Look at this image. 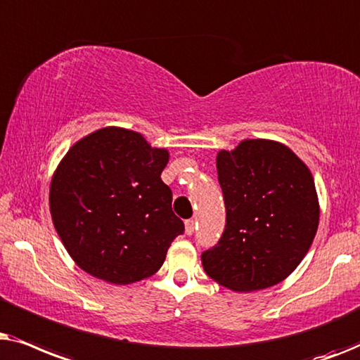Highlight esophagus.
Returning <instances> with one entry per match:
<instances>
[{"label": "esophagus", "mask_w": 360, "mask_h": 360, "mask_svg": "<svg viewBox=\"0 0 360 360\" xmlns=\"http://www.w3.org/2000/svg\"><path fill=\"white\" fill-rule=\"evenodd\" d=\"M194 229H195V222H194V220H193V219L186 220V233H188V236H193Z\"/></svg>", "instance_id": "obj_1"}]
</instances>
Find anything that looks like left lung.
Here are the masks:
<instances>
[{"instance_id":"1","label":"left lung","mask_w":360,"mask_h":360,"mask_svg":"<svg viewBox=\"0 0 360 360\" xmlns=\"http://www.w3.org/2000/svg\"><path fill=\"white\" fill-rule=\"evenodd\" d=\"M225 229L200 255L204 271L233 291L283 281L308 253L319 224L313 176L288 146L245 140L217 155Z\"/></svg>"}]
</instances>
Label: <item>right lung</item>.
Here are the masks:
<instances>
[{
  "instance_id": "1",
  "label": "right lung",
  "mask_w": 360,
  "mask_h": 360,
  "mask_svg": "<svg viewBox=\"0 0 360 360\" xmlns=\"http://www.w3.org/2000/svg\"><path fill=\"white\" fill-rule=\"evenodd\" d=\"M166 150L140 133L102 128L67 151L51 183V215L74 262L100 280L128 285L160 270L184 233L161 181Z\"/></svg>"
}]
</instances>
